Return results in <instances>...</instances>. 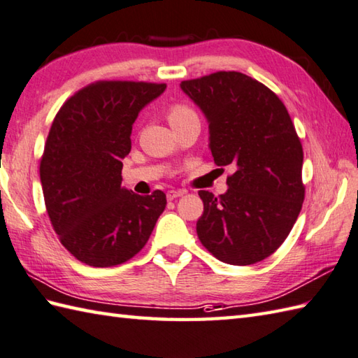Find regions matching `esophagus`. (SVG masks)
<instances>
[{
    "label": "esophagus",
    "mask_w": 358,
    "mask_h": 358,
    "mask_svg": "<svg viewBox=\"0 0 358 358\" xmlns=\"http://www.w3.org/2000/svg\"><path fill=\"white\" fill-rule=\"evenodd\" d=\"M187 192L185 189H170V192H166V199L169 201H173L179 198V196H184Z\"/></svg>",
    "instance_id": "1"
}]
</instances>
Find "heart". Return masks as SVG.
Segmentation results:
<instances>
[{"label":"heart","mask_w":358,"mask_h":358,"mask_svg":"<svg viewBox=\"0 0 358 358\" xmlns=\"http://www.w3.org/2000/svg\"><path fill=\"white\" fill-rule=\"evenodd\" d=\"M189 119H198V115H196V113L189 106L178 103V105H173L170 108V111H169L170 125H174V123H179L184 120H189Z\"/></svg>","instance_id":"1"}]
</instances>
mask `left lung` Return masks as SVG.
<instances>
[{
	"instance_id": "left-lung-1",
	"label": "left lung",
	"mask_w": 358,
	"mask_h": 358,
	"mask_svg": "<svg viewBox=\"0 0 358 358\" xmlns=\"http://www.w3.org/2000/svg\"><path fill=\"white\" fill-rule=\"evenodd\" d=\"M180 90L206 115L215 164L235 169L224 194L199 192L202 245L233 266L266 259L287 238L304 201L303 147L286 106L235 71L185 80Z\"/></svg>"
}]
</instances>
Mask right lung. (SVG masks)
<instances>
[{"label": "right lung", "instance_id": "right-lung-1", "mask_svg": "<svg viewBox=\"0 0 358 358\" xmlns=\"http://www.w3.org/2000/svg\"><path fill=\"white\" fill-rule=\"evenodd\" d=\"M165 87L96 82L64 101L52 122L40 162L46 210L62 244L87 266L133 258L165 210L160 189L141 196L122 187L133 123Z\"/></svg>", "mask_w": 358, "mask_h": 358}]
</instances>
